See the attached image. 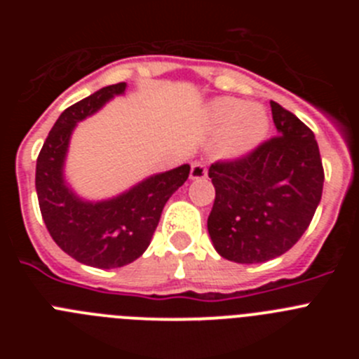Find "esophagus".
<instances>
[{
	"instance_id": "obj_1",
	"label": "esophagus",
	"mask_w": 359,
	"mask_h": 359,
	"mask_svg": "<svg viewBox=\"0 0 359 359\" xmlns=\"http://www.w3.org/2000/svg\"><path fill=\"white\" fill-rule=\"evenodd\" d=\"M207 174V165L201 163V161H196V163H192V167H190V180H205Z\"/></svg>"
}]
</instances>
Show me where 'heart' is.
<instances>
[{
  "label": "heart",
  "instance_id": "obj_1",
  "mask_svg": "<svg viewBox=\"0 0 359 359\" xmlns=\"http://www.w3.org/2000/svg\"><path fill=\"white\" fill-rule=\"evenodd\" d=\"M207 122L212 129L223 128L217 154L233 160L252 152L264 142L269 131L268 113L259 104H243L237 98H215L207 107Z\"/></svg>",
  "mask_w": 359,
  "mask_h": 359
}]
</instances>
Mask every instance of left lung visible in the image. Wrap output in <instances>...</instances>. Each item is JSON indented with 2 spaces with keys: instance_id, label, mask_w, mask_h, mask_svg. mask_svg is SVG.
Wrapping results in <instances>:
<instances>
[{
  "instance_id": "8db88e82",
  "label": "left lung",
  "mask_w": 359,
  "mask_h": 359,
  "mask_svg": "<svg viewBox=\"0 0 359 359\" xmlns=\"http://www.w3.org/2000/svg\"><path fill=\"white\" fill-rule=\"evenodd\" d=\"M269 106L278 136L208 169L215 189L208 233L215 252L239 264L271 261L293 248L322 199L315 135L280 104Z\"/></svg>"
}]
</instances>
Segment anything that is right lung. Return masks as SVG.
<instances>
[{"instance_id":"right-lung-1","label":"right lung","mask_w":359,"mask_h":359,"mask_svg":"<svg viewBox=\"0 0 359 359\" xmlns=\"http://www.w3.org/2000/svg\"><path fill=\"white\" fill-rule=\"evenodd\" d=\"M128 84L106 86L65 109L37 158L36 190L44 224L62 252L86 266L122 268L144 255L165 203L187 182L190 165L152 174L113 198L90 201L65 176L66 156L77 123L126 93Z\"/></svg>"}]
</instances>
